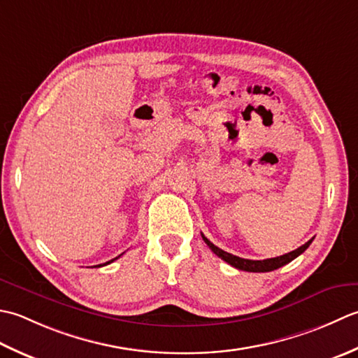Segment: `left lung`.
I'll list each match as a JSON object with an SVG mask.
<instances>
[{
	"label": "left lung",
	"mask_w": 358,
	"mask_h": 358,
	"mask_svg": "<svg viewBox=\"0 0 358 358\" xmlns=\"http://www.w3.org/2000/svg\"><path fill=\"white\" fill-rule=\"evenodd\" d=\"M201 235H202V233H201ZM202 239L206 241V244L210 247L211 252H213L215 255H217V257H220L221 259H224L225 262H227V264L233 266L235 268H239V271H245V272H272V271H275V268H280L282 266H286V264H289L292 259H295L296 257H300V255L310 245L313 238L309 239L304 245L298 247L296 250H292V252H289L286 255H281V257L268 258V259H262V261H253V259H244V258L235 257V255L224 252L222 249H220V247H216L213 243H210V241L203 235H202Z\"/></svg>",
	"instance_id": "left-lung-1"
}]
</instances>
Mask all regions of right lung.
<instances>
[{
	"label": "right lung",
	"mask_w": 358,
	"mask_h": 358,
	"mask_svg": "<svg viewBox=\"0 0 358 358\" xmlns=\"http://www.w3.org/2000/svg\"><path fill=\"white\" fill-rule=\"evenodd\" d=\"M119 257H120V255H119ZM119 257H117V258H119ZM117 258H114V259H117ZM114 259H111V261H108V262H105V264H100V266H106V264H109V262H113ZM97 267H99V266H97Z\"/></svg>",
	"instance_id": "add662e5"
}]
</instances>
